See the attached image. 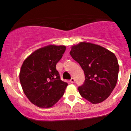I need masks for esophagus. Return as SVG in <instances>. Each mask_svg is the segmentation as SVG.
<instances>
[{"label": "esophagus", "instance_id": "34e87169", "mask_svg": "<svg viewBox=\"0 0 131 131\" xmlns=\"http://www.w3.org/2000/svg\"><path fill=\"white\" fill-rule=\"evenodd\" d=\"M70 82L71 83H74V82H75V79H74V78H72V79H71Z\"/></svg>", "mask_w": 131, "mask_h": 131}]
</instances>
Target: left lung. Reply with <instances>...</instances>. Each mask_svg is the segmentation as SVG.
Listing matches in <instances>:
<instances>
[{
    "mask_svg": "<svg viewBox=\"0 0 131 131\" xmlns=\"http://www.w3.org/2000/svg\"><path fill=\"white\" fill-rule=\"evenodd\" d=\"M70 54L85 74L84 84L78 88L80 96L92 104L105 101L118 80L119 65L115 55L102 46L86 42L72 46Z\"/></svg>",
    "mask_w": 131,
    "mask_h": 131,
    "instance_id": "8db88e82",
    "label": "left lung"
}]
</instances>
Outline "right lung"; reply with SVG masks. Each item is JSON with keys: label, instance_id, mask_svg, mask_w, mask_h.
Segmentation results:
<instances>
[{"label": "right lung", "instance_id": "right-lung-1", "mask_svg": "<svg viewBox=\"0 0 131 131\" xmlns=\"http://www.w3.org/2000/svg\"><path fill=\"white\" fill-rule=\"evenodd\" d=\"M66 46L48 45L34 51L23 61L19 80L25 94L39 108H51L64 94L67 82L60 79L56 65Z\"/></svg>", "mask_w": 131, "mask_h": 131}]
</instances>
